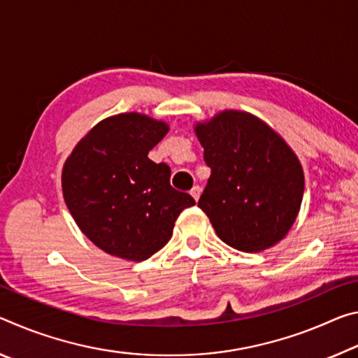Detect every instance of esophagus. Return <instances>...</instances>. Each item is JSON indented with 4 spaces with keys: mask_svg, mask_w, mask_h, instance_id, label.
<instances>
[{
    "mask_svg": "<svg viewBox=\"0 0 358 358\" xmlns=\"http://www.w3.org/2000/svg\"><path fill=\"white\" fill-rule=\"evenodd\" d=\"M190 195L198 201V198H200V195H201V189H200V187H198V185L193 187V189L190 190Z\"/></svg>",
    "mask_w": 358,
    "mask_h": 358,
    "instance_id": "obj_1",
    "label": "esophagus"
}]
</instances>
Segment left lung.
Here are the masks:
<instances>
[{"mask_svg": "<svg viewBox=\"0 0 358 358\" xmlns=\"http://www.w3.org/2000/svg\"><path fill=\"white\" fill-rule=\"evenodd\" d=\"M210 168L198 201L225 244L260 252L287 236L300 213L304 173L294 149L265 120L224 109L193 124Z\"/></svg>", "mask_w": 358, "mask_h": 358, "instance_id": "left-lung-1", "label": "left lung"}]
</instances>
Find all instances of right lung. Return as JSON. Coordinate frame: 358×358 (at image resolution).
Returning a JSON list of instances; mask_svg holds the SVG:
<instances>
[{"label":"right lung","mask_w":358,"mask_h":358,"mask_svg":"<svg viewBox=\"0 0 358 358\" xmlns=\"http://www.w3.org/2000/svg\"><path fill=\"white\" fill-rule=\"evenodd\" d=\"M168 131L165 120L148 114H115L90 128L64 160V203L79 230L109 255L148 260L195 204L169 185V166L148 157Z\"/></svg>","instance_id":"add662e5"}]
</instances>
